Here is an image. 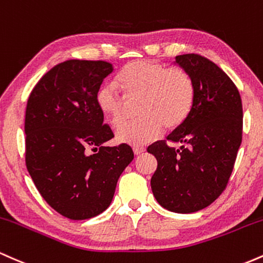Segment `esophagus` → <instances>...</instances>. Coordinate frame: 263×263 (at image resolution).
Segmentation results:
<instances>
[{
	"label": "esophagus",
	"instance_id": "esophagus-1",
	"mask_svg": "<svg viewBox=\"0 0 263 263\" xmlns=\"http://www.w3.org/2000/svg\"><path fill=\"white\" fill-rule=\"evenodd\" d=\"M133 152H134L135 155H140V154H143L144 152H145V149H144V147H141V146H135V147H133Z\"/></svg>",
	"mask_w": 263,
	"mask_h": 263
}]
</instances>
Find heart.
I'll return each instance as SVG.
<instances>
[{"label":"heart","mask_w":263,"mask_h":263,"mask_svg":"<svg viewBox=\"0 0 263 263\" xmlns=\"http://www.w3.org/2000/svg\"><path fill=\"white\" fill-rule=\"evenodd\" d=\"M123 92L120 96L111 83L99 88L96 102L110 125L122 123L128 102H137L135 122L124 123L117 129L119 143L141 146L150 143L166 128H176L190 114L195 98L193 79L180 68L166 69L152 61H135L126 64L116 78Z\"/></svg>","instance_id":"1"}]
</instances>
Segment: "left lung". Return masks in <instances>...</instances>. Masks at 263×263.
Masks as SVG:
<instances>
[{
    "mask_svg": "<svg viewBox=\"0 0 263 263\" xmlns=\"http://www.w3.org/2000/svg\"><path fill=\"white\" fill-rule=\"evenodd\" d=\"M175 66L190 76L195 98L190 114L166 140L147 153L158 160L152 190L166 210L191 214L208 208L225 190L242 140V103L229 76L199 54L176 55Z\"/></svg>",
    "mask_w": 263,
    "mask_h": 263,
    "instance_id": "1",
    "label": "left lung"
}]
</instances>
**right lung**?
Instances as JSON below:
<instances>
[{
  "label": "right lung",
  "instance_id": "1",
  "mask_svg": "<svg viewBox=\"0 0 263 263\" xmlns=\"http://www.w3.org/2000/svg\"><path fill=\"white\" fill-rule=\"evenodd\" d=\"M113 70L103 61H66L41 78L27 102L28 173L47 203L70 220L107 210L118 179L134 159L126 144L104 146L114 135L103 124L96 96Z\"/></svg>",
  "mask_w": 263,
  "mask_h": 263
}]
</instances>
